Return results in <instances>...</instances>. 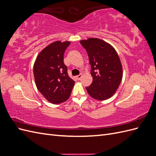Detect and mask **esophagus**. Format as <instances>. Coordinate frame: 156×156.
<instances>
[{
  "label": "esophagus",
  "mask_w": 156,
  "mask_h": 156,
  "mask_svg": "<svg viewBox=\"0 0 156 156\" xmlns=\"http://www.w3.org/2000/svg\"><path fill=\"white\" fill-rule=\"evenodd\" d=\"M81 77H82V75H77V76H76V79L77 80H80V79H81Z\"/></svg>",
  "instance_id": "obj_1"
}]
</instances>
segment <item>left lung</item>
Segmentation results:
<instances>
[{
    "label": "left lung",
    "instance_id": "1",
    "mask_svg": "<svg viewBox=\"0 0 156 156\" xmlns=\"http://www.w3.org/2000/svg\"><path fill=\"white\" fill-rule=\"evenodd\" d=\"M80 43L87 50L91 65L93 81L86 88L88 94L100 101L109 99L116 92L123 76L116 50L111 44L96 37L83 40Z\"/></svg>",
    "mask_w": 156,
    "mask_h": 156
}]
</instances>
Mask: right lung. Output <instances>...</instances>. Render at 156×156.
Here are the masks:
<instances>
[{
    "mask_svg": "<svg viewBox=\"0 0 156 156\" xmlns=\"http://www.w3.org/2000/svg\"><path fill=\"white\" fill-rule=\"evenodd\" d=\"M70 41H56L37 56L34 64V76L37 90L49 102L59 104L68 100L75 81L67 72L64 54Z\"/></svg>",
    "mask_w": 156,
    "mask_h": 156,
    "instance_id": "obj_1",
    "label": "right lung"
}]
</instances>
